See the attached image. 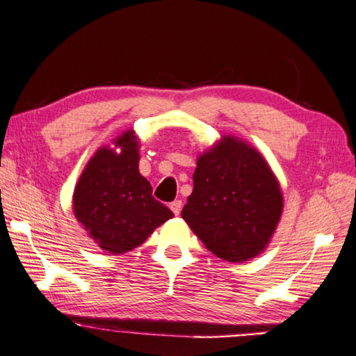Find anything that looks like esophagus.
<instances>
[{"label":"esophagus","mask_w":356,"mask_h":356,"mask_svg":"<svg viewBox=\"0 0 356 356\" xmlns=\"http://www.w3.org/2000/svg\"><path fill=\"white\" fill-rule=\"evenodd\" d=\"M170 209H171L174 215H179L180 210H182V200H179V199L174 200V202L170 204Z\"/></svg>","instance_id":"34e87169"}]
</instances>
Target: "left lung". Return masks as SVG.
<instances>
[{"instance_id": "obj_1", "label": "left lung", "mask_w": 356, "mask_h": 356, "mask_svg": "<svg viewBox=\"0 0 356 356\" xmlns=\"http://www.w3.org/2000/svg\"><path fill=\"white\" fill-rule=\"evenodd\" d=\"M193 184L182 218L207 249L234 263L263 252L280 221L283 197L260 152L224 137L197 159Z\"/></svg>"}]
</instances>
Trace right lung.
Returning <instances> with one entry per match:
<instances>
[{"label": "right lung", "instance_id": "add662e5", "mask_svg": "<svg viewBox=\"0 0 356 356\" xmlns=\"http://www.w3.org/2000/svg\"><path fill=\"white\" fill-rule=\"evenodd\" d=\"M121 152L101 147L88 161L73 195V210L90 236L111 254L137 248L172 211L152 196L138 171V141L132 131L116 138Z\"/></svg>", "mask_w": 356, "mask_h": 356}]
</instances>
